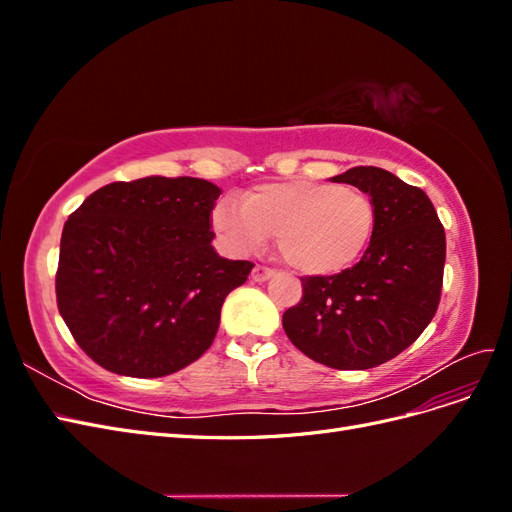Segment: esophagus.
<instances>
[{"mask_svg":"<svg viewBox=\"0 0 512 512\" xmlns=\"http://www.w3.org/2000/svg\"><path fill=\"white\" fill-rule=\"evenodd\" d=\"M271 277H273V271H271V269H267V267H260V265H256V267L252 269V280H254V282H258V284L271 280Z\"/></svg>","mask_w":512,"mask_h":512,"instance_id":"1","label":"esophagus"}]
</instances>
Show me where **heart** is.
I'll return each instance as SVG.
<instances>
[{
    "mask_svg": "<svg viewBox=\"0 0 512 512\" xmlns=\"http://www.w3.org/2000/svg\"><path fill=\"white\" fill-rule=\"evenodd\" d=\"M211 224L230 252L247 256L271 235L288 265L303 275H335L367 250L376 205L365 192L324 181H273L243 194V205L222 198Z\"/></svg>",
    "mask_w": 512,
    "mask_h": 512,
    "instance_id": "b5f03b06",
    "label": "heart"
}]
</instances>
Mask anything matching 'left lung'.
I'll return each mask as SVG.
<instances>
[{
	"label": "left lung",
	"instance_id": "obj_1",
	"mask_svg": "<svg viewBox=\"0 0 512 512\" xmlns=\"http://www.w3.org/2000/svg\"><path fill=\"white\" fill-rule=\"evenodd\" d=\"M333 181L371 196L374 235L354 267L301 277L303 299L286 309L282 324L316 363L369 369L404 352L436 314L446 237L429 196L389 170L354 166Z\"/></svg>",
	"mask_w": 512,
	"mask_h": 512
}]
</instances>
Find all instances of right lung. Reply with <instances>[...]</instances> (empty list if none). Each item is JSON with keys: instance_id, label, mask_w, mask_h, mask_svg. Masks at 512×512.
Instances as JSON below:
<instances>
[{"instance_id": "right-lung-1", "label": "right lung", "mask_w": 512, "mask_h": 512, "mask_svg": "<svg viewBox=\"0 0 512 512\" xmlns=\"http://www.w3.org/2000/svg\"><path fill=\"white\" fill-rule=\"evenodd\" d=\"M218 185L160 175L89 194L61 232L57 307L104 369L162 378L213 344L230 290L252 262L213 250Z\"/></svg>"}]
</instances>
